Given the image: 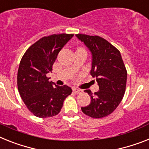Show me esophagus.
Segmentation results:
<instances>
[{"label": "esophagus", "mask_w": 149, "mask_h": 149, "mask_svg": "<svg viewBox=\"0 0 149 149\" xmlns=\"http://www.w3.org/2000/svg\"><path fill=\"white\" fill-rule=\"evenodd\" d=\"M72 91H73V92H75V93H77V94H79L82 92V90L79 89V88H73Z\"/></svg>", "instance_id": "esophagus-1"}]
</instances>
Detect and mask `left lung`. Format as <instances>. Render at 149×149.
Listing matches in <instances>:
<instances>
[{"mask_svg":"<svg viewBox=\"0 0 149 149\" xmlns=\"http://www.w3.org/2000/svg\"><path fill=\"white\" fill-rule=\"evenodd\" d=\"M85 44L92 56L91 75L95 77L99 90L92 94L91 103L81 107L86 115L92 118H102L111 114L119 105L124 95L127 72L120 52L104 38L97 36L77 34Z\"/></svg>","mask_w":149,"mask_h":149,"instance_id":"left-lung-1","label":"left lung"}]
</instances>
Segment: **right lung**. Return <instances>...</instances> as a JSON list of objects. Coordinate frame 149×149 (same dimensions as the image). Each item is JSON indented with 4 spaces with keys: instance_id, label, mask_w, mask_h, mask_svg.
I'll use <instances>...</instances> for the list:
<instances>
[{
    "instance_id": "right-lung-1",
    "label": "right lung",
    "mask_w": 149,
    "mask_h": 149,
    "mask_svg": "<svg viewBox=\"0 0 149 149\" xmlns=\"http://www.w3.org/2000/svg\"><path fill=\"white\" fill-rule=\"evenodd\" d=\"M73 34L45 36L29 47L21 59L17 72V86L21 98L35 116L54 117L60 113L64 100L72 93L70 87L53 86L47 73L57 54Z\"/></svg>"
}]
</instances>
